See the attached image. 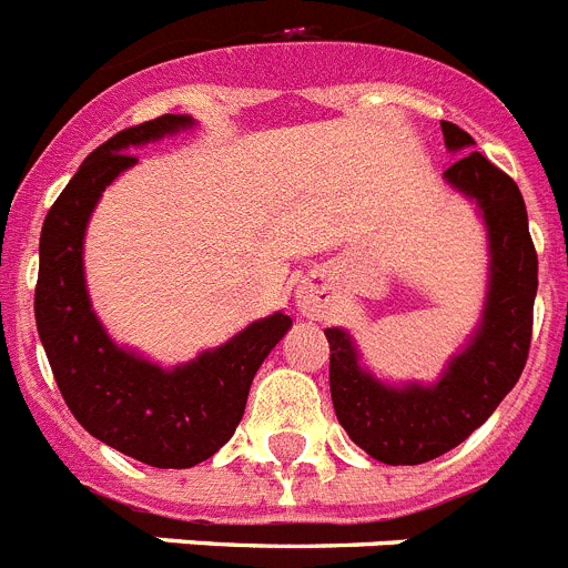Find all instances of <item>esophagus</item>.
<instances>
[{
  "label": "esophagus",
  "instance_id": "obj_1",
  "mask_svg": "<svg viewBox=\"0 0 568 568\" xmlns=\"http://www.w3.org/2000/svg\"><path fill=\"white\" fill-rule=\"evenodd\" d=\"M296 305L305 316H322L328 314V308L334 305V296L325 285H303L296 291Z\"/></svg>",
  "mask_w": 568,
  "mask_h": 568
}]
</instances>
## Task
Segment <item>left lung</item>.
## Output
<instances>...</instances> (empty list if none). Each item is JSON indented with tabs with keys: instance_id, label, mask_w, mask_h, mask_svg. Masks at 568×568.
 Masks as SVG:
<instances>
[{
	"instance_id": "left-lung-1",
	"label": "left lung",
	"mask_w": 568,
	"mask_h": 568,
	"mask_svg": "<svg viewBox=\"0 0 568 568\" xmlns=\"http://www.w3.org/2000/svg\"><path fill=\"white\" fill-rule=\"evenodd\" d=\"M442 132L449 152L475 144L449 121H442ZM444 178L478 203L487 223L489 288L469 345L453 356L436 385L390 387L359 365L345 331L325 328L336 418L351 442L382 464L433 462L473 436L520 379L532 342L538 254L518 183L481 152L458 158Z\"/></svg>"
}]
</instances>
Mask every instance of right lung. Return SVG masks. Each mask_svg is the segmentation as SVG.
I'll return each instance as SVG.
<instances>
[{"label": "right lung", "mask_w": 568, "mask_h": 568, "mask_svg": "<svg viewBox=\"0 0 568 568\" xmlns=\"http://www.w3.org/2000/svg\"><path fill=\"white\" fill-rule=\"evenodd\" d=\"M192 124L189 115H161L104 141L55 197L39 240L36 328L61 396L90 436L158 469L195 467L234 436L254 373L291 328V316L272 314L163 371L115 345L90 308L81 248L101 192L135 166L132 146Z\"/></svg>", "instance_id": "add662e5"}]
</instances>
